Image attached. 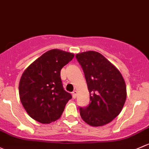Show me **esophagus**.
<instances>
[{"label": "esophagus", "instance_id": "34e87169", "mask_svg": "<svg viewBox=\"0 0 149 149\" xmlns=\"http://www.w3.org/2000/svg\"><path fill=\"white\" fill-rule=\"evenodd\" d=\"M76 95H77V91H73L72 92V96H73V98H76Z\"/></svg>", "mask_w": 149, "mask_h": 149}]
</instances>
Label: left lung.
Listing matches in <instances>:
<instances>
[{
    "label": "left lung",
    "mask_w": 149,
    "mask_h": 149,
    "mask_svg": "<svg viewBox=\"0 0 149 149\" xmlns=\"http://www.w3.org/2000/svg\"><path fill=\"white\" fill-rule=\"evenodd\" d=\"M84 70L90 101L80 107L82 119L92 126L110 123L121 111L126 99V86L120 71L103 55L89 51L76 55Z\"/></svg>",
    "instance_id": "8db88e82"
}]
</instances>
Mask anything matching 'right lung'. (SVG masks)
Segmentation results:
<instances>
[{"label": "right lung", "mask_w": 149, "mask_h": 149, "mask_svg": "<svg viewBox=\"0 0 149 149\" xmlns=\"http://www.w3.org/2000/svg\"><path fill=\"white\" fill-rule=\"evenodd\" d=\"M74 54L59 49L47 51L24 70L19 96L28 114L41 123H50L62 115L72 96L63 87L61 70Z\"/></svg>", "instance_id": "obj_1"}]
</instances>
